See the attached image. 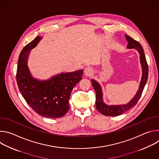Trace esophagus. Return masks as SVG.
Returning a JSON list of instances; mask_svg holds the SVG:
<instances>
[{
    "label": "esophagus",
    "instance_id": "1",
    "mask_svg": "<svg viewBox=\"0 0 159 159\" xmlns=\"http://www.w3.org/2000/svg\"><path fill=\"white\" fill-rule=\"evenodd\" d=\"M93 74V69L90 67H87L84 70V74L85 76H90Z\"/></svg>",
    "mask_w": 159,
    "mask_h": 159
}]
</instances>
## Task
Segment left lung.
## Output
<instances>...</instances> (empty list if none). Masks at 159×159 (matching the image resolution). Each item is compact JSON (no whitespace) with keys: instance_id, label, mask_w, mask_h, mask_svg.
Returning a JSON list of instances; mask_svg holds the SVG:
<instances>
[{"instance_id":"1","label":"left lung","mask_w":159,"mask_h":159,"mask_svg":"<svg viewBox=\"0 0 159 159\" xmlns=\"http://www.w3.org/2000/svg\"><path fill=\"white\" fill-rule=\"evenodd\" d=\"M126 39L128 41V44L127 45L128 48H134L137 50L139 54H140V63L142 67V80L140 82V84L139 86V89L137 94H135L134 98L126 104L124 105H112V106H108L106 104L103 102L102 99V89L100 84L94 80V79L91 80L92 85L96 91V109L98 111L101 113L102 115L108 116H116L118 115H122L123 113L125 112L126 111H128L133 107H134L136 104L137 103L138 101L139 100L140 98L142 96L143 93V89L146 84L148 75V66L146 60L145 55L143 52V49L142 47V45L140 44L139 42L133 39L132 38L129 36L128 35H125Z\"/></svg>"}]
</instances>
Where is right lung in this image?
<instances>
[{
    "label": "right lung",
    "instance_id": "1",
    "mask_svg": "<svg viewBox=\"0 0 159 159\" xmlns=\"http://www.w3.org/2000/svg\"><path fill=\"white\" fill-rule=\"evenodd\" d=\"M41 39V36H37L21 51L17 63V83L21 95L36 113L45 118H58L69 111L71 92L82 79L83 70L61 73L48 80L34 79L28 69V58L30 50Z\"/></svg>",
    "mask_w": 159,
    "mask_h": 159
}]
</instances>
